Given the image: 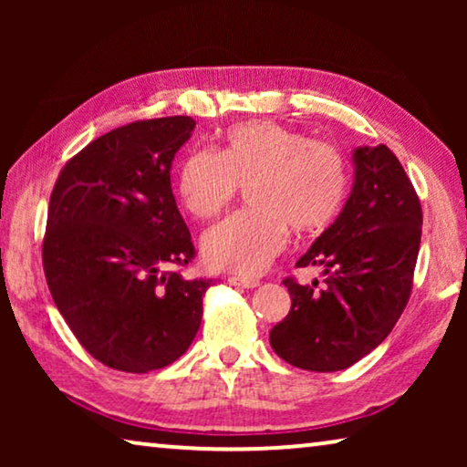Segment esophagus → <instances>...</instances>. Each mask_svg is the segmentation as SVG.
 Returning <instances> with one entry per match:
<instances>
[{
	"instance_id": "obj_1",
	"label": "esophagus",
	"mask_w": 467,
	"mask_h": 467,
	"mask_svg": "<svg viewBox=\"0 0 467 467\" xmlns=\"http://www.w3.org/2000/svg\"><path fill=\"white\" fill-rule=\"evenodd\" d=\"M229 285H235V286H242V289H254V286H259V280L257 278H244V276H229Z\"/></svg>"
}]
</instances>
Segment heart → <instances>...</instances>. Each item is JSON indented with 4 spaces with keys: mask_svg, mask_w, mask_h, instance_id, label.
I'll use <instances>...</instances> for the list:
<instances>
[{
    "mask_svg": "<svg viewBox=\"0 0 467 467\" xmlns=\"http://www.w3.org/2000/svg\"><path fill=\"white\" fill-rule=\"evenodd\" d=\"M238 187H248L253 210L210 227L202 257L213 270L257 276L285 251L289 229L315 235L336 221L347 200V159L302 131L251 123L229 131L219 155L191 150L176 174V193L197 219L223 213Z\"/></svg>",
    "mask_w": 467,
    "mask_h": 467,
    "instance_id": "b5f03b06",
    "label": "heart"
}]
</instances>
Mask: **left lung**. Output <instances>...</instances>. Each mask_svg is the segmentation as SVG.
<instances>
[{
    "label": "left lung",
    "mask_w": 467,
    "mask_h": 467,
    "mask_svg": "<svg viewBox=\"0 0 467 467\" xmlns=\"http://www.w3.org/2000/svg\"><path fill=\"white\" fill-rule=\"evenodd\" d=\"M355 182L337 219L297 267H323L325 285L285 278L291 310L270 331L280 359L310 372L347 369L391 334L412 291L420 202L385 144L355 150Z\"/></svg>",
    "instance_id": "left-lung-1"
}]
</instances>
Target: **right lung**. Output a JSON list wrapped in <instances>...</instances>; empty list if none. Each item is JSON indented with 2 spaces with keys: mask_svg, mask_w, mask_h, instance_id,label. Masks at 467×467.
Segmentation results:
<instances>
[{
  "mask_svg": "<svg viewBox=\"0 0 467 467\" xmlns=\"http://www.w3.org/2000/svg\"><path fill=\"white\" fill-rule=\"evenodd\" d=\"M195 120L117 127L63 165L48 203L42 264L76 340L112 369L146 374L174 363L202 323L213 280L174 267L195 257L170 170Z\"/></svg>",
  "mask_w": 467,
  "mask_h": 467,
  "instance_id": "obj_1",
  "label": "right lung"
}]
</instances>
